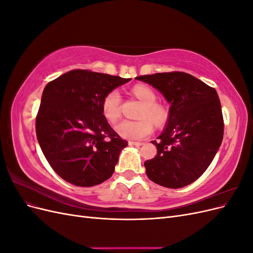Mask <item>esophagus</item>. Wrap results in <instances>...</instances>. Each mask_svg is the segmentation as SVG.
Wrapping results in <instances>:
<instances>
[{"instance_id":"1","label":"esophagus","mask_w":253,"mask_h":253,"mask_svg":"<svg viewBox=\"0 0 253 253\" xmlns=\"http://www.w3.org/2000/svg\"><path fill=\"white\" fill-rule=\"evenodd\" d=\"M129 145H135V147H140V145L143 144V142H139V141H128Z\"/></svg>"}]
</instances>
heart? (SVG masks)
<instances>
[{
    "mask_svg": "<svg viewBox=\"0 0 253 253\" xmlns=\"http://www.w3.org/2000/svg\"><path fill=\"white\" fill-rule=\"evenodd\" d=\"M132 94L142 103L138 113V120H124L116 126V132L126 139H143L152 134L153 124L162 126L168 119V110L157 103L155 91L145 84H136ZM121 96L117 89L110 90L101 102V110L105 119L115 122L120 117Z\"/></svg>",
    "mask_w": 253,
    "mask_h": 253,
    "instance_id": "b5f03b06",
    "label": "heart"
}]
</instances>
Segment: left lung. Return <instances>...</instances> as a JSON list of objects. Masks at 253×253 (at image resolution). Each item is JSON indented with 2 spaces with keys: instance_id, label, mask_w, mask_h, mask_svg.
Wrapping results in <instances>:
<instances>
[{
  "instance_id": "8db88e82",
  "label": "left lung",
  "mask_w": 253,
  "mask_h": 253,
  "mask_svg": "<svg viewBox=\"0 0 253 253\" xmlns=\"http://www.w3.org/2000/svg\"><path fill=\"white\" fill-rule=\"evenodd\" d=\"M157 88L171 104L156 145V156L144 163L148 177L177 189L201 177L215 156L224 135V118L215 88L194 76L157 73L136 77Z\"/></svg>"
}]
</instances>
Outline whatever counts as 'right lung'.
Listing matches in <instances>:
<instances>
[{"mask_svg": "<svg viewBox=\"0 0 253 253\" xmlns=\"http://www.w3.org/2000/svg\"><path fill=\"white\" fill-rule=\"evenodd\" d=\"M131 79L74 70L48 82L36 117L45 158L61 178L78 187L109 179L127 145L101 110L103 97Z\"/></svg>", "mask_w": 253, "mask_h": 253, "instance_id": "1", "label": "right lung"}]
</instances>
